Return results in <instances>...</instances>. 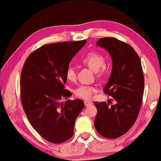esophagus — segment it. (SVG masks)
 Masks as SVG:
<instances>
[{"mask_svg":"<svg viewBox=\"0 0 161 161\" xmlns=\"http://www.w3.org/2000/svg\"><path fill=\"white\" fill-rule=\"evenodd\" d=\"M84 104H85V106H89V105H91L92 104V102H90V101H88V100H86L84 102Z\"/></svg>","mask_w":161,"mask_h":161,"instance_id":"obj_1","label":"esophagus"}]
</instances>
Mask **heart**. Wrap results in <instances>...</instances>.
Instances as JSON below:
<instances>
[{"mask_svg":"<svg viewBox=\"0 0 161 161\" xmlns=\"http://www.w3.org/2000/svg\"><path fill=\"white\" fill-rule=\"evenodd\" d=\"M80 61L96 72L97 77H103L108 72V66L105 64L104 56L97 50H91L81 56ZM65 76L69 82H75L76 80V71L72 65H69L67 67L65 70ZM97 91V89L94 86L81 85L75 90V94L78 97L90 100Z\"/></svg>","mask_w":161,"mask_h":161,"instance_id":"obj_1","label":"heart"}]
</instances>
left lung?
<instances>
[{
	"label": "left lung",
	"instance_id": "1",
	"mask_svg": "<svg viewBox=\"0 0 161 161\" xmlns=\"http://www.w3.org/2000/svg\"><path fill=\"white\" fill-rule=\"evenodd\" d=\"M97 45L109 52L113 69L104 93L116 104L95 102L97 109L94 127L107 138H116L127 133L136 122L142 104L144 77L139 56L128 44L114 37H104Z\"/></svg>",
	"mask_w": 161,
	"mask_h": 161
}]
</instances>
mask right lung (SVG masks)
I'll return each instance as SVG.
<instances>
[{
    "mask_svg": "<svg viewBox=\"0 0 161 161\" xmlns=\"http://www.w3.org/2000/svg\"><path fill=\"white\" fill-rule=\"evenodd\" d=\"M86 40L44 45L31 53L25 61L20 78V99L30 124L43 138L53 144L69 140L75 122L84 108L80 99L64 89L65 70L72 57Z\"/></svg>",
    "mask_w": 161,
    "mask_h": 161,
    "instance_id": "right-lung-1",
    "label": "right lung"
}]
</instances>
